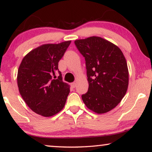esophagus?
Here are the masks:
<instances>
[{"label": "esophagus", "mask_w": 152, "mask_h": 152, "mask_svg": "<svg viewBox=\"0 0 152 152\" xmlns=\"http://www.w3.org/2000/svg\"><path fill=\"white\" fill-rule=\"evenodd\" d=\"M70 85H71V86L72 87V88H75L77 84L75 82H72V83H71V84H70Z\"/></svg>", "instance_id": "esophagus-1"}]
</instances>
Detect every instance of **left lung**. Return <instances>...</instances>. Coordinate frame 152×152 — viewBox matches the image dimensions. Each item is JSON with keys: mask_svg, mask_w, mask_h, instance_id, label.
I'll return each instance as SVG.
<instances>
[{"mask_svg": "<svg viewBox=\"0 0 152 152\" xmlns=\"http://www.w3.org/2000/svg\"><path fill=\"white\" fill-rule=\"evenodd\" d=\"M86 61L88 89L82 95L87 108L105 113L114 109L125 95L129 71L125 57L119 48L99 37L75 41Z\"/></svg>", "mask_w": 152, "mask_h": 152, "instance_id": "1", "label": "left lung"}]
</instances>
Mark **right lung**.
I'll return each instance as SVG.
<instances>
[{"instance_id": "obj_1", "label": "right lung", "mask_w": 152, "mask_h": 152, "mask_svg": "<svg viewBox=\"0 0 152 152\" xmlns=\"http://www.w3.org/2000/svg\"><path fill=\"white\" fill-rule=\"evenodd\" d=\"M71 41L44 44L31 50L23 59L18 70L20 94L31 110L50 117L63 109L70 86L62 81L58 63ZM60 74L56 79V74Z\"/></svg>"}]
</instances>
